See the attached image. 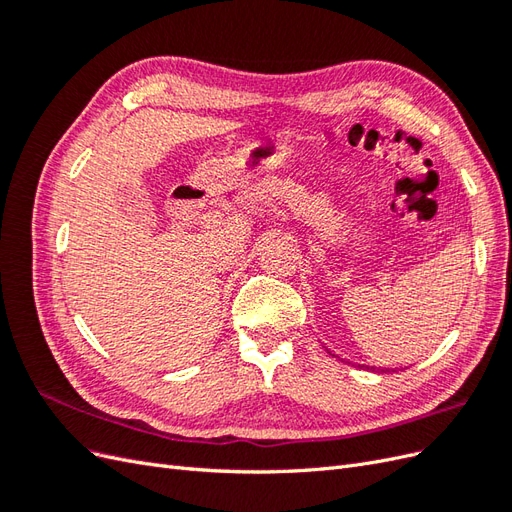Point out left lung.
I'll list each match as a JSON object with an SVG mask.
<instances>
[{
	"label": "left lung",
	"instance_id": "1",
	"mask_svg": "<svg viewBox=\"0 0 512 512\" xmlns=\"http://www.w3.org/2000/svg\"><path fill=\"white\" fill-rule=\"evenodd\" d=\"M329 350V348H327ZM329 354H333L331 350H329ZM335 356V354H333ZM339 359V356H337ZM361 369H367V371H376V374H389V371H395V369H389V367H376V365H359Z\"/></svg>",
	"mask_w": 512,
	"mask_h": 512
}]
</instances>
